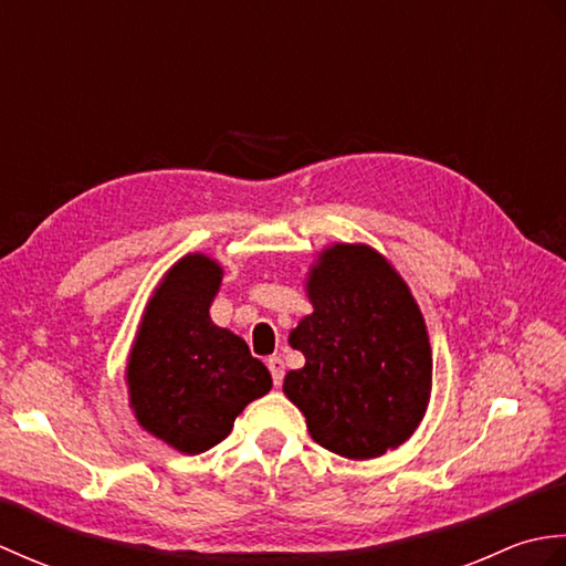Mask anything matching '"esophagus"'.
Returning a JSON list of instances; mask_svg holds the SVG:
<instances>
[{
	"label": "esophagus",
	"instance_id": "1",
	"mask_svg": "<svg viewBox=\"0 0 566 566\" xmlns=\"http://www.w3.org/2000/svg\"><path fill=\"white\" fill-rule=\"evenodd\" d=\"M268 369H270V375H272L274 387H280L282 379H284V359L276 357V355L270 357V359H268Z\"/></svg>",
	"mask_w": 566,
	"mask_h": 566
}]
</instances>
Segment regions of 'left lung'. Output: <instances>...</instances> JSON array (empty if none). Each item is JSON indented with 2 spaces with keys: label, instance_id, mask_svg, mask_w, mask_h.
Listing matches in <instances>:
<instances>
[{
  "label": "left lung",
  "instance_id": "8db88e82",
  "mask_svg": "<svg viewBox=\"0 0 566 566\" xmlns=\"http://www.w3.org/2000/svg\"><path fill=\"white\" fill-rule=\"evenodd\" d=\"M314 314L290 335L306 357L284 377L311 438L347 460L399 448L423 418L432 357L418 304L367 245H333L308 274Z\"/></svg>",
  "mask_w": 566,
  "mask_h": 566
}]
</instances>
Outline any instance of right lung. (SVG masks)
I'll return each mask as SVG.
<instances>
[{
  "instance_id": "add662e5",
  "label": "right lung",
  "mask_w": 566,
  "mask_h": 566,
  "mask_svg": "<svg viewBox=\"0 0 566 566\" xmlns=\"http://www.w3.org/2000/svg\"><path fill=\"white\" fill-rule=\"evenodd\" d=\"M219 284L213 260H179L150 298L126 371L138 423L187 454L219 444L235 416L272 389L245 340L211 323Z\"/></svg>"
}]
</instances>
